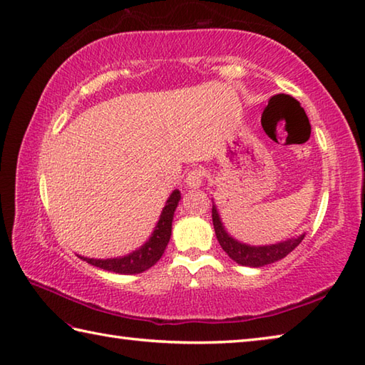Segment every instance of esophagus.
<instances>
[{"label": "esophagus", "instance_id": "34e87169", "mask_svg": "<svg viewBox=\"0 0 365 365\" xmlns=\"http://www.w3.org/2000/svg\"><path fill=\"white\" fill-rule=\"evenodd\" d=\"M202 178H204V170L196 168V169L188 172L187 178H185V183H187V187L190 190H196L202 185Z\"/></svg>", "mask_w": 365, "mask_h": 365}]
</instances>
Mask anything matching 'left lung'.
<instances>
[{
  "mask_svg": "<svg viewBox=\"0 0 365 365\" xmlns=\"http://www.w3.org/2000/svg\"><path fill=\"white\" fill-rule=\"evenodd\" d=\"M212 222H214L217 240L231 260H235L237 264H242V267L250 268H260L264 267V264L281 260V258L290 254L304 237L303 233L300 236L290 237L287 241L268 244V246H250V244L235 240V237L228 233L215 204H212Z\"/></svg>",
  "mask_w": 365,
  "mask_h": 365,
  "instance_id": "obj_1",
  "label": "left lung"
}]
</instances>
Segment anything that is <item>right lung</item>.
Masks as SVG:
<instances>
[{
  "label": "right lung",
  "instance_id": "obj_1",
  "mask_svg": "<svg viewBox=\"0 0 365 365\" xmlns=\"http://www.w3.org/2000/svg\"><path fill=\"white\" fill-rule=\"evenodd\" d=\"M180 191L174 190L170 196L165 201V205L163 207V212L160 215L153 233L148 237V241L135 250H132L130 254L115 258H88L81 257L84 262L89 264H94L97 268H102L105 271H113V273L119 274H138L147 271L148 268L160 260L163 257L165 247H168L170 235H172V220H174V212L180 201Z\"/></svg>",
  "mask_w": 365,
  "mask_h": 365
}]
</instances>
